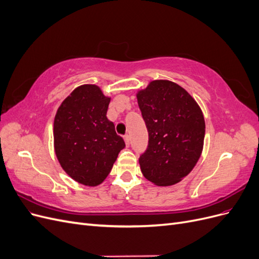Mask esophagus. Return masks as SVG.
I'll use <instances>...</instances> for the list:
<instances>
[{
	"label": "esophagus",
	"mask_w": 259,
	"mask_h": 259,
	"mask_svg": "<svg viewBox=\"0 0 259 259\" xmlns=\"http://www.w3.org/2000/svg\"><path fill=\"white\" fill-rule=\"evenodd\" d=\"M124 140H125V144H126V146L131 145V137H130V135H125L124 136Z\"/></svg>",
	"instance_id": "34e87169"
}]
</instances>
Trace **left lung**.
Returning a JSON list of instances; mask_svg holds the SVG:
<instances>
[{
  "label": "left lung",
  "instance_id": "8db88e82",
  "mask_svg": "<svg viewBox=\"0 0 259 259\" xmlns=\"http://www.w3.org/2000/svg\"><path fill=\"white\" fill-rule=\"evenodd\" d=\"M137 101L148 130V146L139 156L143 175L170 186L190 173L200 159L205 135L199 105L174 82L156 80L139 91Z\"/></svg>",
  "mask_w": 259,
  "mask_h": 259
}]
</instances>
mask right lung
Wrapping results in <instances>:
<instances>
[{"mask_svg":"<svg viewBox=\"0 0 259 259\" xmlns=\"http://www.w3.org/2000/svg\"><path fill=\"white\" fill-rule=\"evenodd\" d=\"M109 103L98 86L82 85L62 101L55 116L57 159L70 177L85 186L103 183L125 147L106 116Z\"/></svg>","mask_w":259,"mask_h":259,"instance_id":"right-lung-1","label":"right lung"}]
</instances>
